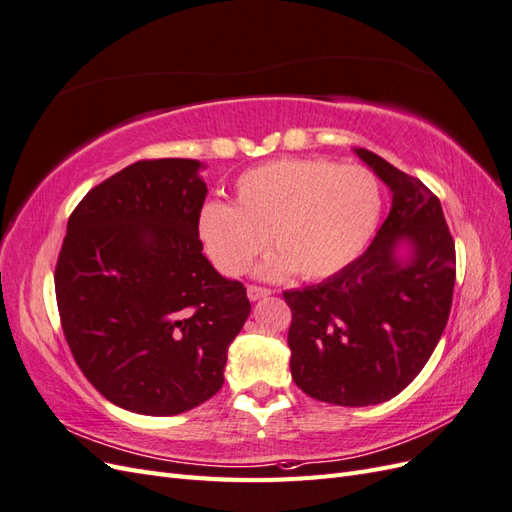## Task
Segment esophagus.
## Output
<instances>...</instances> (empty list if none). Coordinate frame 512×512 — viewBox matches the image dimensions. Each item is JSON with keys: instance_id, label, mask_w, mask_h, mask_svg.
<instances>
[{"instance_id": "esophagus-1", "label": "esophagus", "mask_w": 512, "mask_h": 512, "mask_svg": "<svg viewBox=\"0 0 512 512\" xmlns=\"http://www.w3.org/2000/svg\"><path fill=\"white\" fill-rule=\"evenodd\" d=\"M271 290L269 288H260V286H247V297H250V301H258L262 297H269Z\"/></svg>"}]
</instances>
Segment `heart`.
<instances>
[{
    "label": "heart",
    "mask_w": 512,
    "mask_h": 512,
    "mask_svg": "<svg viewBox=\"0 0 512 512\" xmlns=\"http://www.w3.org/2000/svg\"><path fill=\"white\" fill-rule=\"evenodd\" d=\"M382 213V188L365 166L282 158L243 173L235 205L209 200L198 213V237L213 265L241 275L265 250L277 252L258 275L280 280L297 271L324 280L363 254Z\"/></svg>",
    "instance_id": "heart-1"
}]
</instances>
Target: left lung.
<instances>
[{"label":"left lung","mask_w":512,"mask_h":512,"mask_svg":"<svg viewBox=\"0 0 512 512\" xmlns=\"http://www.w3.org/2000/svg\"><path fill=\"white\" fill-rule=\"evenodd\" d=\"M354 153L389 185V218L352 265L284 292V301L292 380L318 401L361 408L404 391L438 346L453 303L455 241L423 181L374 151Z\"/></svg>","instance_id":"8db88e82"}]
</instances>
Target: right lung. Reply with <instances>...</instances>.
<instances>
[{"mask_svg":"<svg viewBox=\"0 0 512 512\" xmlns=\"http://www.w3.org/2000/svg\"><path fill=\"white\" fill-rule=\"evenodd\" d=\"M198 160H141L89 190L68 220L55 294L76 365L136 414L173 416L213 397L250 316L245 286L198 239Z\"/></svg>","mask_w":512,"mask_h":512,"instance_id":"obj_1","label":"right lung"}]
</instances>
